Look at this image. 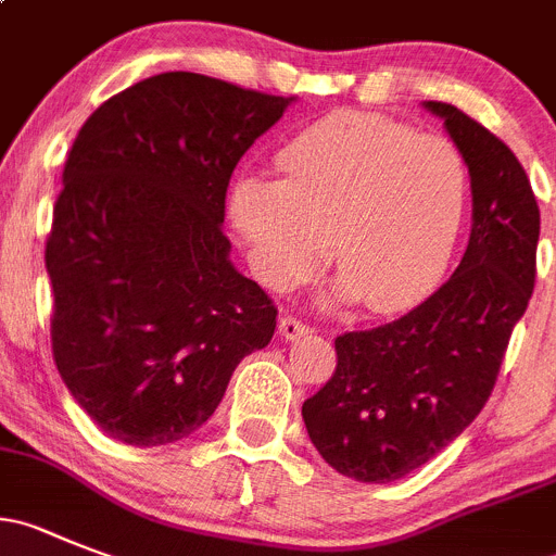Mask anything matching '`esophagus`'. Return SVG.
<instances>
[{
    "label": "esophagus",
    "instance_id": "34e87169",
    "mask_svg": "<svg viewBox=\"0 0 556 556\" xmlns=\"http://www.w3.org/2000/svg\"><path fill=\"white\" fill-rule=\"evenodd\" d=\"M309 331L313 329H309L304 320L293 318V315H282V318H279V334H282L285 340H299V337L309 334Z\"/></svg>",
    "mask_w": 556,
    "mask_h": 556
}]
</instances>
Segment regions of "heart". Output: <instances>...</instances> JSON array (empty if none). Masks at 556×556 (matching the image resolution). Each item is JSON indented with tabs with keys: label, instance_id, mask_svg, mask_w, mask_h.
Wrapping results in <instances>:
<instances>
[{
	"label": "heart",
	"instance_id": "obj_1",
	"mask_svg": "<svg viewBox=\"0 0 556 556\" xmlns=\"http://www.w3.org/2000/svg\"><path fill=\"white\" fill-rule=\"evenodd\" d=\"M277 161L285 178L241 175L227 200L261 282L295 288L329 252L337 295H359L372 313L406 309L435 288L469 200V169L450 139L340 109L288 139Z\"/></svg>",
	"mask_w": 556,
	"mask_h": 556
}]
</instances>
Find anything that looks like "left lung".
<instances>
[{
  "label": "left lung",
  "mask_w": 556,
  "mask_h": 556,
  "mask_svg": "<svg viewBox=\"0 0 556 556\" xmlns=\"http://www.w3.org/2000/svg\"><path fill=\"white\" fill-rule=\"evenodd\" d=\"M425 106L469 167L464 261L412 313L337 337L334 372L302 406L315 450L359 482L401 480L469 428L535 288L541 211L516 153L453 103Z\"/></svg>",
  "instance_id": "8db88e82"
}]
</instances>
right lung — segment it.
Wrapping results in <instances>:
<instances>
[{"label":"right lung","instance_id":"add662e5","mask_svg":"<svg viewBox=\"0 0 556 556\" xmlns=\"http://www.w3.org/2000/svg\"><path fill=\"white\" fill-rule=\"evenodd\" d=\"M293 98L189 71L103 101L67 153L46 271L51 354L98 428L134 447L194 433L277 307L230 263L232 169Z\"/></svg>","mask_w":556,"mask_h":556}]
</instances>
